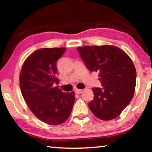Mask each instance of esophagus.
I'll return each mask as SVG.
<instances>
[{
    "label": "esophagus",
    "mask_w": 152,
    "mask_h": 152,
    "mask_svg": "<svg viewBox=\"0 0 152 152\" xmlns=\"http://www.w3.org/2000/svg\"><path fill=\"white\" fill-rule=\"evenodd\" d=\"M75 92L76 94H81L82 92V90H80V89H76L75 90Z\"/></svg>",
    "instance_id": "esophagus-1"
}]
</instances>
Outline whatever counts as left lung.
Wrapping results in <instances>:
<instances>
[{"instance_id": "left-lung-1", "label": "left lung", "mask_w": 152, "mask_h": 152, "mask_svg": "<svg viewBox=\"0 0 152 152\" xmlns=\"http://www.w3.org/2000/svg\"><path fill=\"white\" fill-rule=\"evenodd\" d=\"M91 72H97L102 88H93L94 97L88 103L92 113L100 119L117 117L132 101L135 92L136 70L132 59L114 45L77 48Z\"/></svg>"}]
</instances>
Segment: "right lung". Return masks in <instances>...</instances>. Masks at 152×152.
Wrapping results in <instances>:
<instances>
[{
	"instance_id": "add662e5",
	"label": "right lung",
	"mask_w": 152,
	"mask_h": 152,
	"mask_svg": "<svg viewBox=\"0 0 152 152\" xmlns=\"http://www.w3.org/2000/svg\"><path fill=\"white\" fill-rule=\"evenodd\" d=\"M66 48H42L32 53L23 65L20 87L31 112L49 125H60L70 116L75 101L72 91L63 92L58 86L57 61Z\"/></svg>"
}]
</instances>
